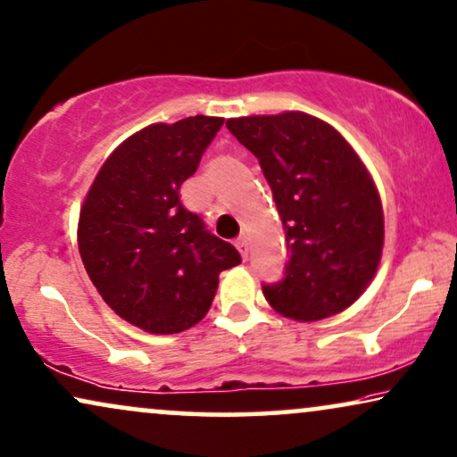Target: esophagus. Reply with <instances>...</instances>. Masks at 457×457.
<instances>
[{
	"mask_svg": "<svg viewBox=\"0 0 457 457\" xmlns=\"http://www.w3.org/2000/svg\"><path fill=\"white\" fill-rule=\"evenodd\" d=\"M235 245H237V250H239L241 258H243V260H247V253H250V241H247V237H245V235H241L239 239L235 241Z\"/></svg>",
	"mask_w": 457,
	"mask_h": 457,
	"instance_id": "34e87169",
	"label": "esophagus"
}]
</instances>
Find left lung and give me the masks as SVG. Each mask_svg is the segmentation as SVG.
Returning <instances> with one entry per match:
<instances>
[{
  "instance_id": "1",
  "label": "left lung",
  "mask_w": 457,
  "mask_h": 457,
  "mask_svg": "<svg viewBox=\"0 0 457 457\" xmlns=\"http://www.w3.org/2000/svg\"><path fill=\"white\" fill-rule=\"evenodd\" d=\"M227 128L256 155L286 228V272L262 286L264 298L295 321L342 312L382 258V201L370 171L337 129L306 112L239 117Z\"/></svg>"
}]
</instances>
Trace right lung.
<instances>
[{
    "label": "right lung",
    "instance_id": "1",
    "mask_svg": "<svg viewBox=\"0 0 457 457\" xmlns=\"http://www.w3.org/2000/svg\"><path fill=\"white\" fill-rule=\"evenodd\" d=\"M222 117L153 123L121 142L94 178L77 243L94 287L149 334H178L210 311L218 275L239 252L180 201Z\"/></svg>",
    "mask_w": 457,
    "mask_h": 457
}]
</instances>
